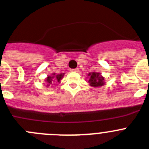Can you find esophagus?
<instances>
[{"mask_svg": "<svg viewBox=\"0 0 149 149\" xmlns=\"http://www.w3.org/2000/svg\"><path fill=\"white\" fill-rule=\"evenodd\" d=\"M71 71H72V72H78V71H79V69H78V68L72 69V70H71Z\"/></svg>", "mask_w": 149, "mask_h": 149, "instance_id": "obj_1", "label": "esophagus"}]
</instances>
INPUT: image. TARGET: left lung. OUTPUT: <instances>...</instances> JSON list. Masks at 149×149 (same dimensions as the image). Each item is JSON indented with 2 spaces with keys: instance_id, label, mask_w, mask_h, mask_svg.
Wrapping results in <instances>:
<instances>
[{
  "instance_id": "1",
  "label": "left lung",
  "mask_w": 149,
  "mask_h": 149,
  "mask_svg": "<svg viewBox=\"0 0 149 149\" xmlns=\"http://www.w3.org/2000/svg\"><path fill=\"white\" fill-rule=\"evenodd\" d=\"M88 78V85L92 87H101L105 84L104 82V77L102 75V73L98 72H89L87 75Z\"/></svg>"
}]
</instances>
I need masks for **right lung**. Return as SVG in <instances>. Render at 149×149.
Masks as SVG:
<instances>
[{
    "label": "right lung",
    "mask_w": 149,
    "mask_h": 149,
    "mask_svg": "<svg viewBox=\"0 0 149 149\" xmlns=\"http://www.w3.org/2000/svg\"><path fill=\"white\" fill-rule=\"evenodd\" d=\"M64 74L65 73H58V74L56 75L55 72H53V73H51V75L47 76V78H45V79L47 87L51 86L52 83L55 82V81H57V82H61V80L63 79Z\"/></svg>",
    "instance_id": "1"
}]
</instances>
